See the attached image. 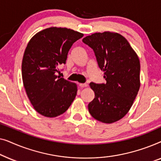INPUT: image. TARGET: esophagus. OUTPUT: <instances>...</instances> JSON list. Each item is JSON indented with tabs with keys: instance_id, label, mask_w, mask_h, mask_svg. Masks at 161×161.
<instances>
[{
	"instance_id": "obj_1",
	"label": "esophagus",
	"mask_w": 161,
	"mask_h": 161,
	"mask_svg": "<svg viewBox=\"0 0 161 161\" xmlns=\"http://www.w3.org/2000/svg\"><path fill=\"white\" fill-rule=\"evenodd\" d=\"M87 84L86 83H79V86L81 87V88H84V87H86L87 86Z\"/></svg>"
}]
</instances>
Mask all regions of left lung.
<instances>
[{
    "mask_svg": "<svg viewBox=\"0 0 161 161\" xmlns=\"http://www.w3.org/2000/svg\"><path fill=\"white\" fill-rule=\"evenodd\" d=\"M94 50L105 83H90L94 100L88 105L92 117L111 124L121 119L140 88V61L126 39L117 33H95L83 39Z\"/></svg>",
    "mask_w": 161,
    "mask_h": 161,
    "instance_id": "1",
    "label": "left lung"
}]
</instances>
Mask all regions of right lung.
Segmentation results:
<instances>
[{
	"label": "right lung",
	"mask_w": 161,
	"mask_h": 161,
	"mask_svg": "<svg viewBox=\"0 0 161 161\" xmlns=\"http://www.w3.org/2000/svg\"><path fill=\"white\" fill-rule=\"evenodd\" d=\"M83 34L66 28L51 27L31 39L22 62V78L34 109L46 117L64 113L77 94V85L57 75L68 52Z\"/></svg>",
	"instance_id": "right-lung-1"
}]
</instances>
